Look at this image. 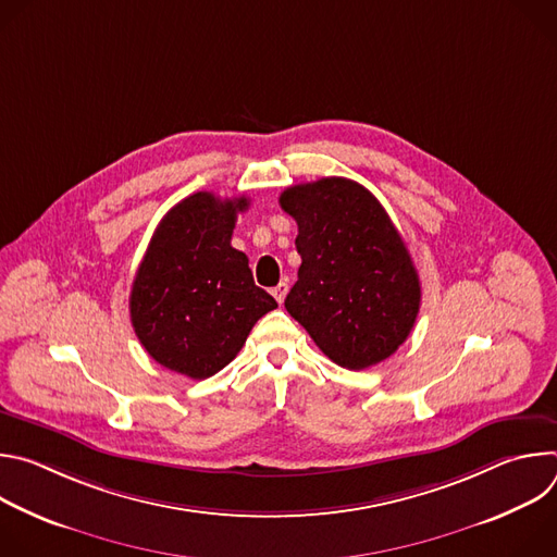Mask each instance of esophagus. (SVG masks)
<instances>
[{"label":"esophagus","instance_id":"1","mask_svg":"<svg viewBox=\"0 0 557 557\" xmlns=\"http://www.w3.org/2000/svg\"><path fill=\"white\" fill-rule=\"evenodd\" d=\"M271 293H273V297L277 299V304H284V297H286V293H288V284H286V282H280Z\"/></svg>","mask_w":557,"mask_h":557}]
</instances>
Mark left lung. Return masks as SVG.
Masks as SVG:
<instances>
[{"mask_svg":"<svg viewBox=\"0 0 557 557\" xmlns=\"http://www.w3.org/2000/svg\"><path fill=\"white\" fill-rule=\"evenodd\" d=\"M301 256L286 310L337 366L363 370L399 348L419 314L421 282L381 202L348 178L284 189Z\"/></svg>","mask_w":557,"mask_h":557,"instance_id":"1","label":"left lung"}]
</instances>
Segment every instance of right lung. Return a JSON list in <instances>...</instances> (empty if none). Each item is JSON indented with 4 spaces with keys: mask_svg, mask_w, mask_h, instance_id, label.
<instances>
[{
    "mask_svg": "<svg viewBox=\"0 0 557 557\" xmlns=\"http://www.w3.org/2000/svg\"><path fill=\"white\" fill-rule=\"evenodd\" d=\"M249 198L198 191L156 226L136 271L132 326L161 366L207 379L235 359L260 317L277 301L256 286L249 258L231 247L237 213Z\"/></svg>",
    "mask_w": 557,
    "mask_h": 557,
    "instance_id": "right-lung-1",
    "label": "right lung"
}]
</instances>
